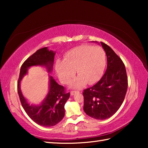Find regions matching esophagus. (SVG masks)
Returning <instances> with one entry per match:
<instances>
[{"instance_id": "34e87169", "label": "esophagus", "mask_w": 148, "mask_h": 148, "mask_svg": "<svg viewBox=\"0 0 148 148\" xmlns=\"http://www.w3.org/2000/svg\"><path fill=\"white\" fill-rule=\"evenodd\" d=\"M79 91H77V90H73V91H71V96H73L75 93H79Z\"/></svg>"}]
</instances>
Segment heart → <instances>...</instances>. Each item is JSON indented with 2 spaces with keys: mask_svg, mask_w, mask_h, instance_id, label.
I'll use <instances>...</instances> for the list:
<instances>
[{
  "mask_svg": "<svg viewBox=\"0 0 148 148\" xmlns=\"http://www.w3.org/2000/svg\"><path fill=\"white\" fill-rule=\"evenodd\" d=\"M106 53L99 46L81 45L65 53L64 61L56 62L55 70L63 83H69L74 76L75 71L78 76L72 83L74 88H81L86 83L97 82L104 70Z\"/></svg>",
  "mask_w": 148,
  "mask_h": 148,
  "instance_id": "b5f03b06",
  "label": "heart"
}]
</instances>
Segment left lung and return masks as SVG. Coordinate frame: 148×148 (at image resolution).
Wrapping results in <instances>:
<instances>
[{
	"label": "left lung",
	"mask_w": 148,
	"mask_h": 148,
	"mask_svg": "<svg viewBox=\"0 0 148 148\" xmlns=\"http://www.w3.org/2000/svg\"><path fill=\"white\" fill-rule=\"evenodd\" d=\"M107 55V70L95 85L84 90L83 109L87 115L97 119L111 117L120 108L128 88L126 69L121 59L102 42Z\"/></svg>",
	"instance_id": "obj_1"
}]
</instances>
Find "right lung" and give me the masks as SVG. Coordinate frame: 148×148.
Returning <instances> with one entry per match:
<instances>
[{
    "instance_id": "1",
    "label": "right lung",
    "mask_w": 148,
    "mask_h": 148,
    "mask_svg": "<svg viewBox=\"0 0 148 148\" xmlns=\"http://www.w3.org/2000/svg\"><path fill=\"white\" fill-rule=\"evenodd\" d=\"M55 55V52L49 51L47 47L37 50L22 64L18 81V93L22 107L34 122L43 127L54 126L64 117V106L70 97V93L65 92L64 87L58 84L50 76L49 90L45 99L39 106L30 105L21 92L20 82L27 74L28 69L32 66H45L48 72H51Z\"/></svg>"
}]
</instances>
